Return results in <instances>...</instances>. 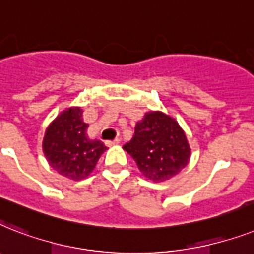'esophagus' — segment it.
<instances>
[{
  "mask_svg": "<svg viewBox=\"0 0 254 254\" xmlns=\"http://www.w3.org/2000/svg\"><path fill=\"white\" fill-rule=\"evenodd\" d=\"M119 141H121V139L119 137H115L114 140H109V141H106V145L107 147H111V145H115V144H119Z\"/></svg>",
  "mask_w": 254,
  "mask_h": 254,
  "instance_id": "esophagus-1",
  "label": "esophagus"
}]
</instances>
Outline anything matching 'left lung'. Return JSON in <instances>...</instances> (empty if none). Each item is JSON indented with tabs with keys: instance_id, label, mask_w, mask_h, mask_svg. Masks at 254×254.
Returning a JSON list of instances; mask_svg holds the SVG:
<instances>
[{
	"instance_id": "8db88e82",
	"label": "left lung",
	"mask_w": 254,
	"mask_h": 254,
	"mask_svg": "<svg viewBox=\"0 0 254 254\" xmlns=\"http://www.w3.org/2000/svg\"><path fill=\"white\" fill-rule=\"evenodd\" d=\"M144 177L153 182L170 180L188 165L191 149L176 119L151 111L135 126V135L123 145Z\"/></svg>"
}]
</instances>
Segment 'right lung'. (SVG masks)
Listing matches in <instances>:
<instances>
[{
  "label": "right lung",
  "instance_id": "1",
  "mask_svg": "<svg viewBox=\"0 0 254 254\" xmlns=\"http://www.w3.org/2000/svg\"><path fill=\"white\" fill-rule=\"evenodd\" d=\"M81 107L63 111L46 129L43 152L47 161L59 174L80 181L92 173L107 148L99 140L86 135Z\"/></svg>",
  "mask_w": 254,
  "mask_h": 254
}]
</instances>
